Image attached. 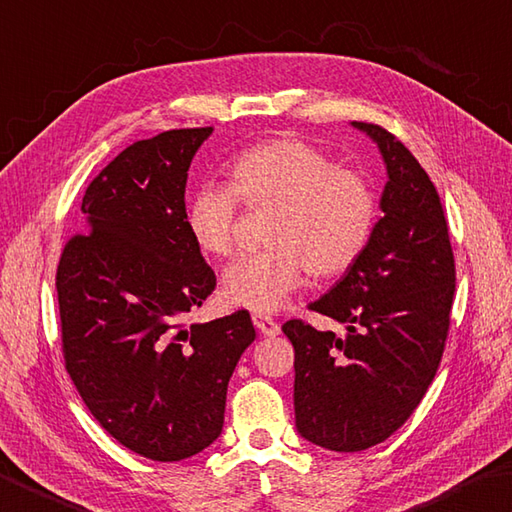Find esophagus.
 Listing matches in <instances>:
<instances>
[{"label":"esophagus","instance_id":"esophagus-1","mask_svg":"<svg viewBox=\"0 0 512 512\" xmlns=\"http://www.w3.org/2000/svg\"><path fill=\"white\" fill-rule=\"evenodd\" d=\"M253 324H255V328H257L259 333H262L264 337H275V335H279V324L275 322L273 317L262 315V313H255V315H253Z\"/></svg>","mask_w":512,"mask_h":512}]
</instances>
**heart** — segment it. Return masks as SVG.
<instances>
[{
    "label": "heart",
    "mask_w": 512,
    "mask_h": 512,
    "mask_svg": "<svg viewBox=\"0 0 512 512\" xmlns=\"http://www.w3.org/2000/svg\"><path fill=\"white\" fill-rule=\"evenodd\" d=\"M239 202L270 208L266 250L239 255L222 275L224 302L273 313L315 277L342 275L366 250L377 199L366 179L297 137H273L228 164L226 184H202L186 204V228L210 257L235 244Z\"/></svg>",
    "instance_id": "1"
}]
</instances>
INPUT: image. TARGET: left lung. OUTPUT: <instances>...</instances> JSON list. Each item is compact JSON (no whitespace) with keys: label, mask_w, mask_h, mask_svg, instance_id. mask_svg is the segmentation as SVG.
Masks as SVG:
<instances>
[{"label":"left lung","mask_w":512,"mask_h":512,"mask_svg":"<svg viewBox=\"0 0 512 512\" xmlns=\"http://www.w3.org/2000/svg\"><path fill=\"white\" fill-rule=\"evenodd\" d=\"M386 164L370 242L310 310L348 333L302 319L282 326L295 348V426L337 453L382 444L422 402L442 362L455 295V259L437 188L386 128L353 122Z\"/></svg>","instance_id":"8db88e82"}]
</instances>
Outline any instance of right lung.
I'll return each mask as SVG.
<instances>
[{"mask_svg": "<svg viewBox=\"0 0 512 512\" xmlns=\"http://www.w3.org/2000/svg\"><path fill=\"white\" fill-rule=\"evenodd\" d=\"M210 133L166 130L122 150L86 188V230L57 266L70 379L102 428L155 462L193 457L222 435L230 375L255 342L248 310L184 324L215 290L184 202Z\"/></svg>", "mask_w": 512, "mask_h": 512, "instance_id": "right-lung-1", "label": "right lung"}]
</instances>
